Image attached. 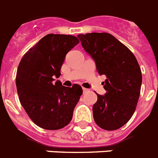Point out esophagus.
Returning <instances> with one entry per match:
<instances>
[{
  "instance_id": "34e87169",
  "label": "esophagus",
  "mask_w": 158,
  "mask_h": 158,
  "mask_svg": "<svg viewBox=\"0 0 158 158\" xmlns=\"http://www.w3.org/2000/svg\"><path fill=\"white\" fill-rule=\"evenodd\" d=\"M82 90H83V93H86L87 91H89V89H85V88H83Z\"/></svg>"
}]
</instances>
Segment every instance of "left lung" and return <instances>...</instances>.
<instances>
[{"label":"left lung","instance_id":"left-lung-1","mask_svg":"<svg viewBox=\"0 0 158 158\" xmlns=\"http://www.w3.org/2000/svg\"><path fill=\"white\" fill-rule=\"evenodd\" d=\"M81 45L95 63L99 75H105L106 93L97 94L93 117L102 129L123 127L135 113L140 94L142 73L133 53L113 35L105 32L80 34Z\"/></svg>","mask_w":158,"mask_h":158}]
</instances>
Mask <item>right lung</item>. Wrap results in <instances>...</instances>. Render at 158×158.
<instances>
[{
  "label": "right lung",
  "mask_w": 158,
  "mask_h": 158,
  "mask_svg": "<svg viewBox=\"0 0 158 158\" xmlns=\"http://www.w3.org/2000/svg\"><path fill=\"white\" fill-rule=\"evenodd\" d=\"M79 43L76 36L48 34L31 48L18 67L16 86L23 108L32 122L45 130H59L69 124L82 94L79 85L66 87L55 78L66 55Z\"/></svg>",
  "instance_id": "right-lung-1"
}]
</instances>
